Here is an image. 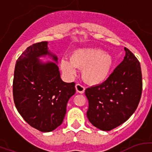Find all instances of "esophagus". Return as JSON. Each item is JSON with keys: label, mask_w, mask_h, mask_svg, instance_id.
Listing matches in <instances>:
<instances>
[{"label": "esophagus", "mask_w": 152, "mask_h": 152, "mask_svg": "<svg viewBox=\"0 0 152 152\" xmlns=\"http://www.w3.org/2000/svg\"><path fill=\"white\" fill-rule=\"evenodd\" d=\"M76 92L79 93H84L85 90V87L83 85H80V84H76Z\"/></svg>", "instance_id": "esophagus-1"}]
</instances>
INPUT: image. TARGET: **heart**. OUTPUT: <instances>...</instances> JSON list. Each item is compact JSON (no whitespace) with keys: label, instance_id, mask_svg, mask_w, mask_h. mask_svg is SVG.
<instances>
[{"label":"heart","instance_id":"b5f03b06","mask_svg":"<svg viewBox=\"0 0 152 152\" xmlns=\"http://www.w3.org/2000/svg\"><path fill=\"white\" fill-rule=\"evenodd\" d=\"M113 65V57L98 48H77L73 50L70 59L62 58L60 67L67 77L76 74V68L82 69L83 80L91 85L104 82L110 75Z\"/></svg>","mask_w":152,"mask_h":152}]
</instances>
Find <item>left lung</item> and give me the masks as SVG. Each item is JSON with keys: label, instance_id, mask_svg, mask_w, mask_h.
I'll return each instance as SVG.
<instances>
[{"label": "left lung", "instance_id": "8db88e82", "mask_svg": "<svg viewBox=\"0 0 152 152\" xmlns=\"http://www.w3.org/2000/svg\"><path fill=\"white\" fill-rule=\"evenodd\" d=\"M124 49V59L107 80L85 90L89 102L87 118L94 126L104 131H110L126 121L141 98L140 62L131 50Z\"/></svg>", "mask_w": 152, "mask_h": 152}]
</instances>
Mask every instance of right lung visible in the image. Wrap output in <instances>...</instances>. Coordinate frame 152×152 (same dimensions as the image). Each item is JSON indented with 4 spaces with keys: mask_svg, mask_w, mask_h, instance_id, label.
<instances>
[{
    "mask_svg": "<svg viewBox=\"0 0 152 152\" xmlns=\"http://www.w3.org/2000/svg\"><path fill=\"white\" fill-rule=\"evenodd\" d=\"M48 42H37L27 48L16 62L13 79V99L23 118L42 132L62 124L69 99L76 93L75 83L61 79L55 63L42 64L37 57L50 54Z\"/></svg>",
    "mask_w": 152,
    "mask_h": 152,
    "instance_id": "1",
    "label": "right lung"
}]
</instances>
